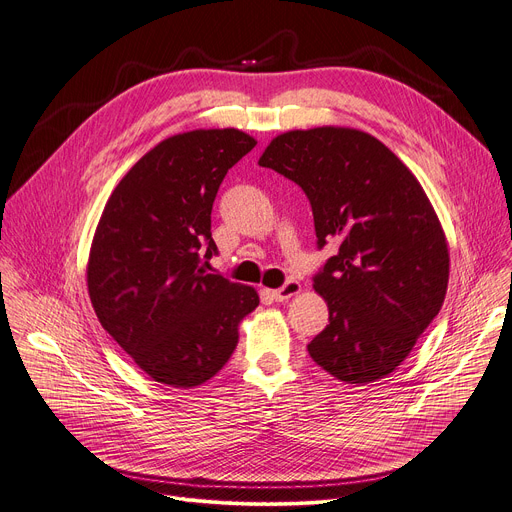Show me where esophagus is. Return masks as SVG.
I'll use <instances>...</instances> for the list:
<instances>
[{
  "label": "esophagus",
  "mask_w": 512,
  "mask_h": 512,
  "mask_svg": "<svg viewBox=\"0 0 512 512\" xmlns=\"http://www.w3.org/2000/svg\"><path fill=\"white\" fill-rule=\"evenodd\" d=\"M299 291H302V285H299L295 279H289L283 287H279V289L273 291V297H275V302H287L289 297L297 295Z\"/></svg>",
  "instance_id": "34e87169"
}]
</instances>
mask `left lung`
Segmentation results:
<instances>
[{"label":"left lung","mask_w":512,"mask_h":512,"mask_svg":"<svg viewBox=\"0 0 512 512\" xmlns=\"http://www.w3.org/2000/svg\"><path fill=\"white\" fill-rule=\"evenodd\" d=\"M258 165L304 190L318 250L337 246L314 275L328 324L310 357L347 384L395 372L448 287L446 237L424 188L393 150L351 128L285 132Z\"/></svg>","instance_id":"left-lung-1"}]
</instances>
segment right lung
Returning <instances> with one entry per match:
<instances>
[{
    "mask_svg": "<svg viewBox=\"0 0 512 512\" xmlns=\"http://www.w3.org/2000/svg\"><path fill=\"white\" fill-rule=\"evenodd\" d=\"M256 140L194 130L159 142L109 196L88 256V295L103 328L150 378L192 388L213 378L258 304L254 287L210 275V213L227 171Z\"/></svg>",
    "mask_w": 512,
    "mask_h": 512,
    "instance_id": "add662e5",
    "label": "right lung"
}]
</instances>
